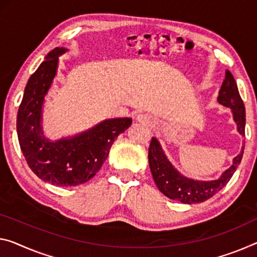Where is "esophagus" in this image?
I'll list each match as a JSON object with an SVG mask.
<instances>
[{"instance_id": "obj_1", "label": "esophagus", "mask_w": 257, "mask_h": 257, "mask_svg": "<svg viewBox=\"0 0 257 257\" xmlns=\"http://www.w3.org/2000/svg\"><path fill=\"white\" fill-rule=\"evenodd\" d=\"M138 119H139V120H142V121H147V123H151V121L148 120V118H147V117H145V116H142V115H139V116H138Z\"/></svg>"}]
</instances>
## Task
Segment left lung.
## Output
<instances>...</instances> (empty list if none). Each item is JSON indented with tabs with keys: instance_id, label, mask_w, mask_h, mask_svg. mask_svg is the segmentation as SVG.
I'll return each instance as SVG.
<instances>
[{
	"instance_id": "obj_1",
	"label": "left lung",
	"mask_w": 257,
	"mask_h": 257,
	"mask_svg": "<svg viewBox=\"0 0 257 257\" xmlns=\"http://www.w3.org/2000/svg\"><path fill=\"white\" fill-rule=\"evenodd\" d=\"M217 101L220 104L232 109L233 119L238 126V132L241 136H244V125H246L244 104L239 94L234 78L228 70L225 72V79L219 89ZM243 149L244 146L239 155L233 159L231 167L223 172L220 178L210 181L189 179L177 171L171 162L168 160L160 141L156 138H152L151 145H149L148 161L156 186L165 196H168L169 199L180 201L183 203L193 204L210 199L230 181L242 160Z\"/></svg>"
}]
</instances>
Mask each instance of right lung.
<instances>
[{
	"label": "right lung",
	"instance_id": "1",
	"mask_svg": "<svg viewBox=\"0 0 257 257\" xmlns=\"http://www.w3.org/2000/svg\"><path fill=\"white\" fill-rule=\"evenodd\" d=\"M68 49L48 53L30 77L17 115V133L23 155L39 178L57 186H77L101 169L116 138L132 124V118L105 119L77 136L50 141L43 136L42 105L57 72L58 57Z\"/></svg>",
	"mask_w": 257,
	"mask_h": 257
}]
</instances>
